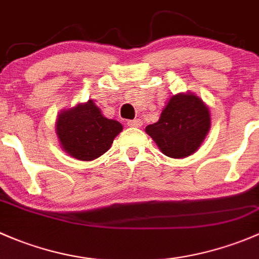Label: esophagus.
Listing matches in <instances>:
<instances>
[{"instance_id": "1", "label": "esophagus", "mask_w": 259, "mask_h": 259, "mask_svg": "<svg viewBox=\"0 0 259 259\" xmlns=\"http://www.w3.org/2000/svg\"><path fill=\"white\" fill-rule=\"evenodd\" d=\"M127 124H128L130 127H141L142 126V121H141L140 118L130 119V121H127Z\"/></svg>"}]
</instances>
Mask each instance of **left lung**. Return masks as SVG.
Here are the masks:
<instances>
[{"label": "left lung", "mask_w": 259, "mask_h": 259, "mask_svg": "<svg viewBox=\"0 0 259 259\" xmlns=\"http://www.w3.org/2000/svg\"><path fill=\"white\" fill-rule=\"evenodd\" d=\"M210 126L209 111L194 95L172 96L158 122L148 124L146 132L163 154L183 158L198 149Z\"/></svg>", "instance_id": "obj_1"}]
</instances>
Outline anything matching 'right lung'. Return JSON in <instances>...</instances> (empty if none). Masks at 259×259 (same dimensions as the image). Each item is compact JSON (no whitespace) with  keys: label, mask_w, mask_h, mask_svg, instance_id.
Returning a JSON list of instances; mask_svg holds the SVG:
<instances>
[{"label":"right lung","mask_w":259,"mask_h":259,"mask_svg":"<svg viewBox=\"0 0 259 259\" xmlns=\"http://www.w3.org/2000/svg\"><path fill=\"white\" fill-rule=\"evenodd\" d=\"M57 136L63 149L81 161H92L107 152L122 124L103 117L92 101L58 116Z\"/></svg>","instance_id":"right-lung-1"}]
</instances>
